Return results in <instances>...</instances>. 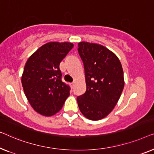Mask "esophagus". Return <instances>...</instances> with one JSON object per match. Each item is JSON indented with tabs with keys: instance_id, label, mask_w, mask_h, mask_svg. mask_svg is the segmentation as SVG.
<instances>
[{
	"instance_id": "obj_1",
	"label": "esophagus",
	"mask_w": 154,
	"mask_h": 154,
	"mask_svg": "<svg viewBox=\"0 0 154 154\" xmlns=\"http://www.w3.org/2000/svg\"><path fill=\"white\" fill-rule=\"evenodd\" d=\"M70 85H71V86H72V87H73V86H74V85H75V83H74V82H72V83L70 84Z\"/></svg>"
}]
</instances>
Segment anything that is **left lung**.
<instances>
[{
    "label": "left lung",
    "instance_id": "obj_1",
    "mask_svg": "<svg viewBox=\"0 0 154 154\" xmlns=\"http://www.w3.org/2000/svg\"><path fill=\"white\" fill-rule=\"evenodd\" d=\"M86 91L77 98L80 112L88 119L100 120L112 111L124 87L122 66L115 54L96 43L80 42Z\"/></svg>",
    "mask_w": 154,
    "mask_h": 154
}]
</instances>
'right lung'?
<instances>
[{"mask_svg": "<svg viewBox=\"0 0 154 154\" xmlns=\"http://www.w3.org/2000/svg\"><path fill=\"white\" fill-rule=\"evenodd\" d=\"M73 46L71 42L46 43L25 65L21 77L23 91L31 107L41 115H54L70 96V87L61 80L59 65Z\"/></svg>", "mask_w": 154, "mask_h": 154, "instance_id": "right-lung-1", "label": "right lung"}]
</instances>
